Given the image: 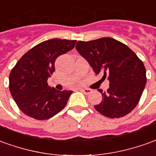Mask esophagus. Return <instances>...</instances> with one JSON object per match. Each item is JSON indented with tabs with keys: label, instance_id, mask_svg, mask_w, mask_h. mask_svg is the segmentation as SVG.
<instances>
[{
	"label": "esophagus",
	"instance_id": "esophagus-1",
	"mask_svg": "<svg viewBox=\"0 0 156 156\" xmlns=\"http://www.w3.org/2000/svg\"><path fill=\"white\" fill-rule=\"evenodd\" d=\"M80 90H81L83 94H90L92 92V90L90 89H81Z\"/></svg>",
	"mask_w": 156,
	"mask_h": 156
}]
</instances>
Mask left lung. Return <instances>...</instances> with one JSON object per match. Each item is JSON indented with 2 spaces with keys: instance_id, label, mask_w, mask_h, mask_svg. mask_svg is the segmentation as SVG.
<instances>
[{
  "instance_id": "8db88e82",
  "label": "left lung",
  "mask_w": 156,
  "mask_h": 156,
  "mask_svg": "<svg viewBox=\"0 0 156 156\" xmlns=\"http://www.w3.org/2000/svg\"><path fill=\"white\" fill-rule=\"evenodd\" d=\"M76 49L95 74H103L110 82L106 92L99 89L102 101L94 105L97 112L110 118L130 113L139 103L146 84V70L142 61L126 44L108 37L78 41Z\"/></svg>"
}]
</instances>
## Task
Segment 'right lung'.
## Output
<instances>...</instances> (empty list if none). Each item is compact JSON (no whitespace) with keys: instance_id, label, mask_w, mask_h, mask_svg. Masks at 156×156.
I'll list each match as a JSON object with an SVG mask.
<instances>
[{"instance_id":"right-lung-1","label":"right lung","mask_w":156,"mask_h":156,"mask_svg":"<svg viewBox=\"0 0 156 156\" xmlns=\"http://www.w3.org/2000/svg\"><path fill=\"white\" fill-rule=\"evenodd\" d=\"M76 40L52 39L41 42L22 56L9 75L11 94L25 115L46 120L62 110L73 91L48 85L59 55L73 50Z\"/></svg>"}]
</instances>
